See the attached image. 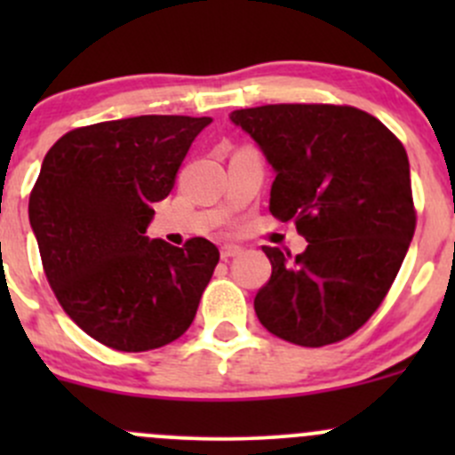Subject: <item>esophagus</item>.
Segmentation results:
<instances>
[{"label": "esophagus", "mask_w": 455, "mask_h": 455, "mask_svg": "<svg viewBox=\"0 0 455 455\" xmlns=\"http://www.w3.org/2000/svg\"><path fill=\"white\" fill-rule=\"evenodd\" d=\"M242 253L240 246L235 244H224L222 249H220V255H222V259H231V257H237Z\"/></svg>", "instance_id": "obj_1"}]
</instances>
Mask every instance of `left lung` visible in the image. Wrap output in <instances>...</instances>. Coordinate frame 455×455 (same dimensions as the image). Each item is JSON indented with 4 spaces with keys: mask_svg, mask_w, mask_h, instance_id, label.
<instances>
[{
    "mask_svg": "<svg viewBox=\"0 0 455 455\" xmlns=\"http://www.w3.org/2000/svg\"><path fill=\"white\" fill-rule=\"evenodd\" d=\"M277 172L270 213L295 222L304 253L264 246L273 273L255 295L259 323L304 347L355 334L383 304L416 231L403 142L350 105L235 109Z\"/></svg>",
    "mask_w": 455,
    "mask_h": 455,
    "instance_id": "1",
    "label": "left lung"
}]
</instances>
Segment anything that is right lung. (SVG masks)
Segmentation results:
<instances>
[{
	"label": "right lung",
	"mask_w": 455,
	"mask_h": 455,
	"mask_svg": "<svg viewBox=\"0 0 455 455\" xmlns=\"http://www.w3.org/2000/svg\"><path fill=\"white\" fill-rule=\"evenodd\" d=\"M209 116H134L68 132L30 191V227L45 279L66 315L103 346L147 352L176 341L198 313L220 251L145 235L154 202Z\"/></svg>",
	"instance_id": "right-lung-1"
}]
</instances>
